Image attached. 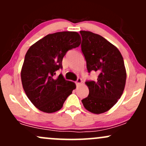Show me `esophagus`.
Wrapping results in <instances>:
<instances>
[{"mask_svg":"<svg viewBox=\"0 0 146 146\" xmlns=\"http://www.w3.org/2000/svg\"><path fill=\"white\" fill-rule=\"evenodd\" d=\"M82 82V80L81 78H78V80H77V81L75 82V83H76V85L77 86H79V85H80Z\"/></svg>","mask_w":146,"mask_h":146,"instance_id":"34e87169","label":"esophagus"}]
</instances>
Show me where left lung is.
I'll list each match as a JSON object with an SVG mask.
<instances>
[{
    "instance_id": "left-lung-1",
    "label": "left lung",
    "mask_w": 146,
    "mask_h": 146,
    "mask_svg": "<svg viewBox=\"0 0 146 146\" xmlns=\"http://www.w3.org/2000/svg\"><path fill=\"white\" fill-rule=\"evenodd\" d=\"M80 33L87 70L99 74L96 81L85 82L89 94L82 102L87 110L98 115L109 110L123 94L126 80L124 62L118 48L104 38L91 31Z\"/></svg>"
}]
</instances>
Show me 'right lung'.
<instances>
[{
    "mask_svg": "<svg viewBox=\"0 0 146 146\" xmlns=\"http://www.w3.org/2000/svg\"><path fill=\"white\" fill-rule=\"evenodd\" d=\"M81 37L75 31L48 34L30 46L21 69V80L27 96L38 110L52 113L62 108L64 102L75 89L56 71L62 68V62L68 50L78 47Z\"/></svg>",
    "mask_w": 146,
    "mask_h": 146,
    "instance_id": "right-lung-1",
    "label": "right lung"
}]
</instances>
